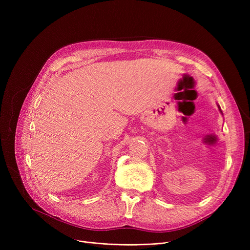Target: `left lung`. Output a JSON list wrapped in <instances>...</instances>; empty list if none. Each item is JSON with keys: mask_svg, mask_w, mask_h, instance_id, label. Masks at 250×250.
<instances>
[{"mask_svg": "<svg viewBox=\"0 0 250 250\" xmlns=\"http://www.w3.org/2000/svg\"><path fill=\"white\" fill-rule=\"evenodd\" d=\"M218 108H219V110H220V112H221V113H223V112H222V110H221V107H220V106H219V105H218Z\"/></svg>", "mask_w": 250, "mask_h": 250, "instance_id": "1", "label": "left lung"}]
</instances>
